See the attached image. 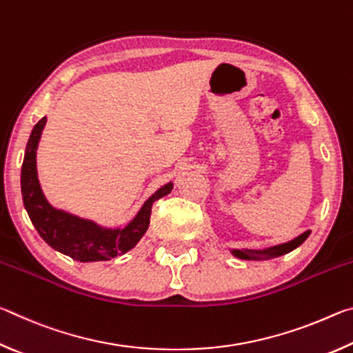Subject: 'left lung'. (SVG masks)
Listing matches in <instances>:
<instances>
[{
    "mask_svg": "<svg viewBox=\"0 0 353 353\" xmlns=\"http://www.w3.org/2000/svg\"><path fill=\"white\" fill-rule=\"evenodd\" d=\"M310 235V230L303 232L302 235H299L294 240H291L288 243L279 244V246H272L270 249H263V250H252V249H243V250H232V254L238 259L243 260H256V261H263V260H271V259H277L280 255H285L294 250L296 248L301 246V244L307 240Z\"/></svg>",
    "mask_w": 353,
    "mask_h": 353,
    "instance_id": "left-lung-1",
    "label": "left lung"
}]
</instances>
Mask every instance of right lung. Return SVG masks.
<instances>
[{
	"label": "right lung",
	"instance_id": "right-lung-1",
	"mask_svg": "<svg viewBox=\"0 0 353 353\" xmlns=\"http://www.w3.org/2000/svg\"><path fill=\"white\" fill-rule=\"evenodd\" d=\"M46 124V117L35 124L29 137L25 160L21 166V194L23 204L37 229L39 235L52 249L71 256L77 261H99L110 260L113 256L126 254L132 249L149 227L152 204L163 198L172 190V183L155 191L137 216L123 229H105L88 219L77 218L63 210H57L46 201L40 188L37 177V155L39 140Z\"/></svg>",
	"mask_w": 353,
	"mask_h": 353
}]
</instances>
